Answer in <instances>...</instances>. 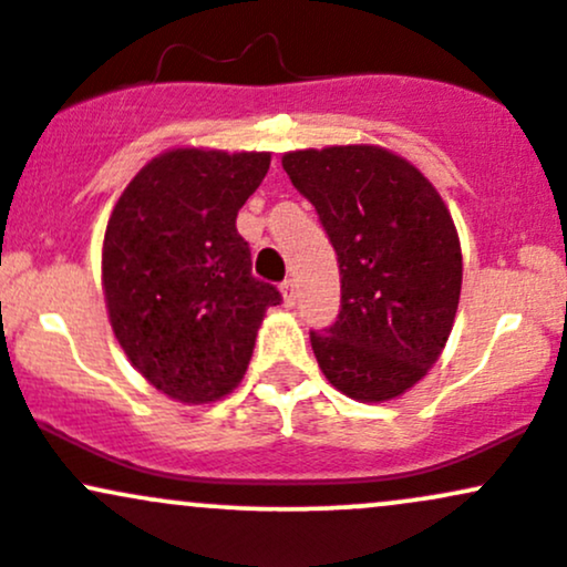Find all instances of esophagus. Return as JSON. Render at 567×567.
Instances as JSON below:
<instances>
[{
	"label": "esophagus",
	"instance_id": "1",
	"mask_svg": "<svg viewBox=\"0 0 567 567\" xmlns=\"http://www.w3.org/2000/svg\"><path fill=\"white\" fill-rule=\"evenodd\" d=\"M281 291H284V306H286V308L295 306L297 291H295V281H291V278H286V281L281 284Z\"/></svg>",
	"mask_w": 567,
	"mask_h": 567
}]
</instances>
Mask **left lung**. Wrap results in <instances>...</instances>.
I'll return each mask as SVG.
<instances>
[{
    "instance_id": "1",
    "label": "left lung",
    "mask_w": 567,
    "mask_h": 567,
    "mask_svg": "<svg viewBox=\"0 0 567 567\" xmlns=\"http://www.w3.org/2000/svg\"><path fill=\"white\" fill-rule=\"evenodd\" d=\"M284 169L338 257V319L310 330L319 368L362 403L398 398L452 332L462 286L452 216L413 164L375 145L295 151Z\"/></svg>"
}]
</instances>
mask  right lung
<instances>
[{
  "label": "right lung",
  "instance_id": "add662e5",
  "mask_svg": "<svg viewBox=\"0 0 567 567\" xmlns=\"http://www.w3.org/2000/svg\"><path fill=\"white\" fill-rule=\"evenodd\" d=\"M270 154L169 151L121 194L102 246L107 313L130 362L167 398L210 403L240 383L281 291L251 272L237 210Z\"/></svg>",
  "mask_w": 567,
  "mask_h": 567
}]
</instances>
